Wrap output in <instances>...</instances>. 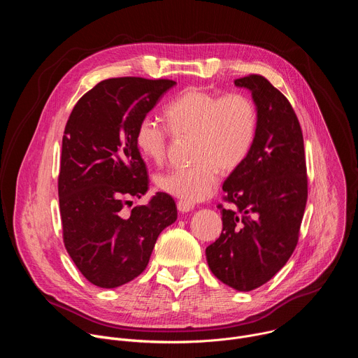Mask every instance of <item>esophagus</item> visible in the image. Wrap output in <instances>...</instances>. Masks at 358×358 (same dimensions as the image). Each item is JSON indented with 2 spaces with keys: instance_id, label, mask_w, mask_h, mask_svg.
Returning a JSON list of instances; mask_svg holds the SVG:
<instances>
[{
  "instance_id": "34e87169",
  "label": "esophagus",
  "mask_w": 358,
  "mask_h": 358,
  "mask_svg": "<svg viewBox=\"0 0 358 358\" xmlns=\"http://www.w3.org/2000/svg\"><path fill=\"white\" fill-rule=\"evenodd\" d=\"M194 208V206L192 203H189V202H187V201H182V199H180L178 202H177V210L180 211V213H189L191 210Z\"/></svg>"
}]
</instances>
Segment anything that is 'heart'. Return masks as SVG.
I'll use <instances>...</instances> for the list:
<instances>
[{"mask_svg":"<svg viewBox=\"0 0 358 358\" xmlns=\"http://www.w3.org/2000/svg\"><path fill=\"white\" fill-rule=\"evenodd\" d=\"M169 129L176 136L192 134L189 167H178L156 177L159 189L189 203L214 194L222 171L236 170L249 156L258 131V112L243 93L218 96L199 86L178 93L164 109ZM143 159L162 163L169 130L151 116L143 117L134 133Z\"/></svg>","mask_w":358,"mask_h":358,"instance_id":"obj_1","label":"heart"}]
</instances>
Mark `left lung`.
Returning <instances> with one entry per match:
<instances>
[{
	"label": "left lung",
	"instance_id": "left-lung-1",
	"mask_svg": "<svg viewBox=\"0 0 358 358\" xmlns=\"http://www.w3.org/2000/svg\"><path fill=\"white\" fill-rule=\"evenodd\" d=\"M234 83L252 93L258 131L249 156L222 185L231 208L218 206L222 232L206 255L215 278L249 292L271 280L292 257L308 176L303 134L289 100L261 75Z\"/></svg>",
	"mask_w": 358,
	"mask_h": 358
}]
</instances>
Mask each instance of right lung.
Here are the masks:
<instances>
[{
	"instance_id": "add662e5",
	"label": "right lung",
	"mask_w": 358,
	"mask_h": 358,
	"mask_svg": "<svg viewBox=\"0 0 358 358\" xmlns=\"http://www.w3.org/2000/svg\"><path fill=\"white\" fill-rule=\"evenodd\" d=\"M174 85L169 79L101 80L79 99L66 123L58 178L64 242L94 286L113 289L137 278L162 231L177 220L176 202L166 192L129 217L122 214L124 198L148 189L136 127Z\"/></svg>"
}]
</instances>
